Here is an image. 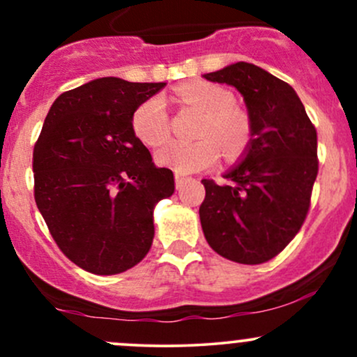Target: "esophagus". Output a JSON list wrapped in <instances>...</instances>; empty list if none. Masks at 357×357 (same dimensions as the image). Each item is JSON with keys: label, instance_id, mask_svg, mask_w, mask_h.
I'll list each match as a JSON object with an SVG mask.
<instances>
[{"label": "esophagus", "instance_id": "obj_1", "mask_svg": "<svg viewBox=\"0 0 357 357\" xmlns=\"http://www.w3.org/2000/svg\"><path fill=\"white\" fill-rule=\"evenodd\" d=\"M188 181H190V179L184 178V176H181V174H176V188H178V190H181V188H183L184 184H186Z\"/></svg>", "mask_w": 357, "mask_h": 357}]
</instances>
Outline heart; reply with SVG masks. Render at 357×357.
I'll return each mask as SVG.
<instances>
[{
	"instance_id": "heart-1",
	"label": "heart",
	"mask_w": 357,
	"mask_h": 357,
	"mask_svg": "<svg viewBox=\"0 0 357 357\" xmlns=\"http://www.w3.org/2000/svg\"><path fill=\"white\" fill-rule=\"evenodd\" d=\"M183 104L203 112L196 142L169 141L155 151L158 165L179 174H191L215 165L220 149L227 158H236L252 139V121L243 109L233 104L227 89L208 82H192L178 89ZM132 129L147 146H158L169 136V116L159 97L142 102L132 114Z\"/></svg>"
}]
</instances>
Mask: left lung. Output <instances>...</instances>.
<instances>
[{
  "mask_svg": "<svg viewBox=\"0 0 357 357\" xmlns=\"http://www.w3.org/2000/svg\"><path fill=\"white\" fill-rule=\"evenodd\" d=\"M204 79L238 90L252 121L247 153L223 176L227 183L202 179L204 238L236 264H265L294 240L309 213L317 130L296 90L257 65L238 61Z\"/></svg>",
  "mask_w": 357,
  "mask_h": 357,
  "instance_id": "left-lung-1",
  "label": "left lung"
}]
</instances>
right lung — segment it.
I'll return each mask as SVG.
<instances>
[{
    "label": "right lung",
    "instance_id": "obj_1",
    "mask_svg": "<svg viewBox=\"0 0 357 357\" xmlns=\"http://www.w3.org/2000/svg\"><path fill=\"white\" fill-rule=\"evenodd\" d=\"M105 77L53 102L33 149L35 202L63 255L96 275L137 265L154 238V208L174 192L132 114L165 87Z\"/></svg>",
    "mask_w": 357,
    "mask_h": 357
}]
</instances>
